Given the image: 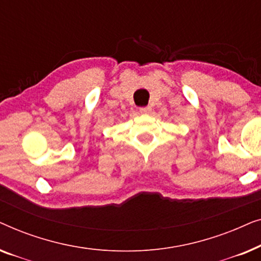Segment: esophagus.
<instances>
[{"label":"esophagus","mask_w":261,"mask_h":261,"mask_svg":"<svg viewBox=\"0 0 261 261\" xmlns=\"http://www.w3.org/2000/svg\"><path fill=\"white\" fill-rule=\"evenodd\" d=\"M152 108L151 107H142V108H140V113L141 114H149L151 113Z\"/></svg>","instance_id":"obj_1"}]
</instances>
